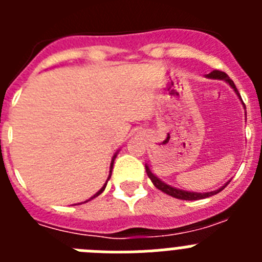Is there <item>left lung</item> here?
<instances>
[{
    "mask_svg": "<svg viewBox=\"0 0 262 262\" xmlns=\"http://www.w3.org/2000/svg\"><path fill=\"white\" fill-rule=\"evenodd\" d=\"M206 77L211 78V80H223V81H226L227 84H228L231 88H232L233 92H235V93H236V96L239 97V99H240V101H242V103H243V99H242V97H240V94H239V90L236 89L235 84H233V81L231 80V78L228 77V76H227L226 73H224V72L212 71L211 73H209V75H206ZM243 106H244V108H245L244 103H243ZM245 115H247V111H245ZM145 172H147L148 177L151 178L152 184H154L155 186H156L157 189H159V190H161V191H163V193L168 194V195H172V196H174V198H178V200H185V201H196V200H203V198H209V196L215 195V194H217V193H219V191L223 190L224 187H226L227 185H228V182H230V181H228L226 185H223V186L219 187V189H216V190L207 191V193H196V191L182 190V189H177V187L170 186V185L165 184V182L161 181V180H160V178L157 177L156 174H155V173H152V170H151V169H149V166H148L147 164H145Z\"/></svg>",
    "mask_w": 262,
    "mask_h": 262,
    "instance_id": "1",
    "label": "left lung"
}]
</instances>
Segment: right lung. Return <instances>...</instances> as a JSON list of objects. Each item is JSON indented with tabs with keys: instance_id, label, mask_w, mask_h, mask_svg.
<instances>
[{
	"instance_id": "add662e5",
	"label": "right lung",
	"mask_w": 262,
	"mask_h": 262,
	"mask_svg": "<svg viewBox=\"0 0 262 262\" xmlns=\"http://www.w3.org/2000/svg\"><path fill=\"white\" fill-rule=\"evenodd\" d=\"M118 152H119V151H117V152H115V154H114V156H113V159H111V164H110V173H108L107 181H108V180H110V177H111V170H113V165H114V160H115V157H117ZM107 181H106V182H105V185H103V186H102V187H101V189H99V190H98V191H97V193H96V194H94V195H93V196H90V198H89V200H88V201H92V200H93V198H96V196H98V195H99V194L102 193V191H103V190H105V187H106V185H107ZM88 201H85V202H88ZM85 202H82V203H85Z\"/></svg>"
}]
</instances>
